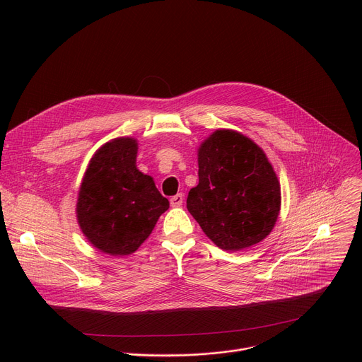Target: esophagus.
Here are the masks:
<instances>
[{
  "mask_svg": "<svg viewBox=\"0 0 362 362\" xmlns=\"http://www.w3.org/2000/svg\"><path fill=\"white\" fill-rule=\"evenodd\" d=\"M182 203H183V194L182 193H177V194L170 197V204L173 206V208H179V206H182Z\"/></svg>",
  "mask_w": 362,
  "mask_h": 362,
  "instance_id": "obj_1",
  "label": "esophagus"
}]
</instances>
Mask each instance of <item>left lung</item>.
I'll return each instance as SVG.
<instances>
[{
    "mask_svg": "<svg viewBox=\"0 0 362 362\" xmlns=\"http://www.w3.org/2000/svg\"><path fill=\"white\" fill-rule=\"evenodd\" d=\"M199 183L187 211L204 235L235 252L262 242L281 211V185L265 151L245 134L219 129L197 148Z\"/></svg>",
    "mask_w": 362,
    "mask_h": 362,
    "instance_id": "1",
    "label": "left lung"
}]
</instances>
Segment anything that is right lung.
<instances>
[{
  "label": "right lung",
  "mask_w": 362,
  "mask_h": 362,
  "mask_svg": "<svg viewBox=\"0 0 362 362\" xmlns=\"http://www.w3.org/2000/svg\"><path fill=\"white\" fill-rule=\"evenodd\" d=\"M137 140L117 137L91 158L78 190L76 214L86 239L100 252L126 256L150 236L169 209L151 176L136 166Z\"/></svg>",
  "instance_id": "add662e5"
}]
</instances>
